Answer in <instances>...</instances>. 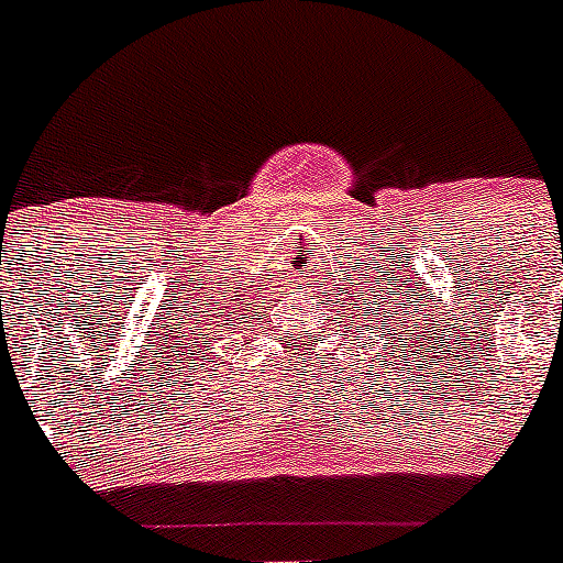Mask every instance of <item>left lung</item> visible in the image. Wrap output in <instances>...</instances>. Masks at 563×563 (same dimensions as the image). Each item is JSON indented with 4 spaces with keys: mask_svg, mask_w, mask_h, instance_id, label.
Listing matches in <instances>:
<instances>
[{
    "mask_svg": "<svg viewBox=\"0 0 563 563\" xmlns=\"http://www.w3.org/2000/svg\"><path fill=\"white\" fill-rule=\"evenodd\" d=\"M376 330H379V327H376Z\"/></svg>",
    "mask_w": 563,
    "mask_h": 563,
    "instance_id": "8db88e82",
    "label": "left lung"
}]
</instances>
